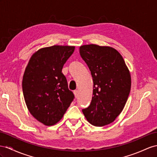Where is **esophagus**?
<instances>
[{
    "label": "esophagus",
    "instance_id": "esophagus-1",
    "mask_svg": "<svg viewBox=\"0 0 157 157\" xmlns=\"http://www.w3.org/2000/svg\"><path fill=\"white\" fill-rule=\"evenodd\" d=\"M74 95H75V98H78V97L79 92H78V90H75V91H74Z\"/></svg>",
    "mask_w": 157,
    "mask_h": 157
}]
</instances>
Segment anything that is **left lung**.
Listing matches in <instances>:
<instances>
[{
  "mask_svg": "<svg viewBox=\"0 0 157 157\" xmlns=\"http://www.w3.org/2000/svg\"><path fill=\"white\" fill-rule=\"evenodd\" d=\"M79 54L94 81L90 105L82 109L87 121L95 126L113 122L121 113L131 86L130 72L117 50L95 44L83 45Z\"/></svg>",
  "mask_w": 157,
  "mask_h": 157,
  "instance_id": "obj_1",
  "label": "left lung"
}]
</instances>
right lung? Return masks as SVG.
I'll list each match as a JSON object with an SVG mask.
<instances>
[{
	"mask_svg": "<svg viewBox=\"0 0 157 157\" xmlns=\"http://www.w3.org/2000/svg\"><path fill=\"white\" fill-rule=\"evenodd\" d=\"M74 46L43 48L32 56L22 79L28 109L38 121L52 126L59 121L74 99L62 70Z\"/></svg>",
	"mask_w": 157,
	"mask_h": 157,
	"instance_id": "right-lung-1",
	"label": "right lung"
}]
</instances>
